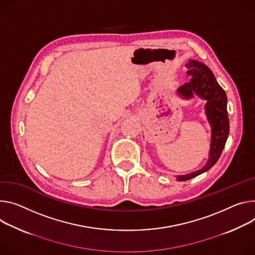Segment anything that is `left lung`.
Segmentation results:
<instances>
[{"instance_id":"left-lung-1","label":"left lung","mask_w":255,"mask_h":255,"mask_svg":"<svg viewBox=\"0 0 255 255\" xmlns=\"http://www.w3.org/2000/svg\"><path fill=\"white\" fill-rule=\"evenodd\" d=\"M186 67L189 81L178 88V95L183 99H191L194 95L206 101L205 114L212 127L211 149L207 163L202 169L187 175L177 176V180L186 181L210 170L221 156L229 135V117L227 112V96L219 85L212 70L206 65L190 60Z\"/></svg>"}]
</instances>
